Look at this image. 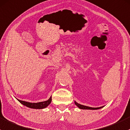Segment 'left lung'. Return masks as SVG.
Here are the masks:
<instances>
[{
    "label": "left lung",
    "instance_id": "1",
    "mask_svg": "<svg viewBox=\"0 0 130 130\" xmlns=\"http://www.w3.org/2000/svg\"><path fill=\"white\" fill-rule=\"evenodd\" d=\"M74 103L75 105L79 108V109H101V108H102L103 107H104V106H101V107H98V108H92V107L80 105V104L77 103L76 102V101H74Z\"/></svg>",
    "mask_w": 130,
    "mask_h": 130
}]
</instances>
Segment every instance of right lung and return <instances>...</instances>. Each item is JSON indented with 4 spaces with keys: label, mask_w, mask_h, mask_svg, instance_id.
I'll return each instance as SVG.
<instances>
[{
    "label": "right lung",
    "mask_w": 130,
    "mask_h": 130,
    "mask_svg": "<svg viewBox=\"0 0 130 130\" xmlns=\"http://www.w3.org/2000/svg\"><path fill=\"white\" fill-rule=\"evenodd\" d=\"M17 100L21 104L28 107V108H33V109H43V108H46V107H47L48 106L50 105L52 101V96H51L49 100H47V101L39 103H29L24 101H21V100H18V99H17Z\"/></svg>",
    "instance_id": "add662e5"
}]
</instances>
